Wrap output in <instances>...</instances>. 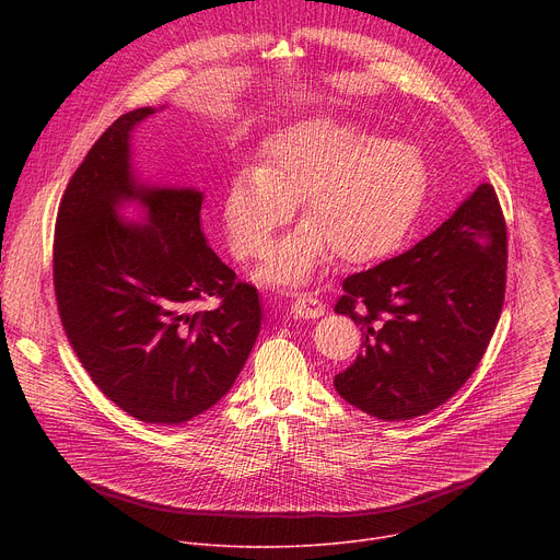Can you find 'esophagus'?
<instances>
[{"mask_svg": "<svg viewBox=\"0 0 560 560\" xmlns=\"http://www.w3.org/2000/svg\"><path fill=\"white\" fill-rule=\"evenodd\" d=\"M292 312L303 318H318L326 314V305L318 301V296L312 292H294Z\"/></svg>", "mask_w": 560, "mask_h": 560, "instance_id": "obj_1", "label": "esophagus"}]
</instances>
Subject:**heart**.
<instances>
[{"label":"heart","instance_id":"heart-1","mask_svg":"<svg viewBox=\"0 0 560 560\" xmlns=\"http://www.w3.org/2000/svg\"><path fill=\"white\" fill-rule=\"evenodd\" d=\"M428 192L421 152L332 117L296 119L272 132L255 168H238L223 192L228 244L259 257L299 206L303 223L277 242L259 268L275 285L305 281L332 253L365 264L394 250Z\"/></svg>","mask_w":560,"mask_h":560}]
</instances>
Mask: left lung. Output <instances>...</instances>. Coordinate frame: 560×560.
<instances>
[{
	"label": "left lung",
	"mask_w": 560,
	"mask_h": 560,
	"mask_svg": "<svg viewBox=\"0 0 560 560\" xmlns=\"http://www.w3.org/2000/svg\"><path fill=\"white\" fill-rule=\"evenodd\" d=\"M508 225L490 184L408 253L343 281L335 312L363 341L337 392L381 421L443 406L481 363L505 299Z\"/></svg>",
	"instance_id": "obj_1"
}]
</instances>
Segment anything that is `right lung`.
Wrapping results in <instances>:
<instances>
[{"instance_id":"1","label":"right lung","mask_w":560,"mask_h":560,"mask_svg":"<svg viewBox=\"0 0 560 560\" xmlns=\"http://www.w3.org/2000/svg\"><path fill=\"white\" fill-rule=\"evenodd\" d=\"M154 108L121 115L89 150L59 203L52 283L66 337L93 383L143 423L179 425L232 387L261 330L257 288L214 255L203 195L141 184L130 132ZM137 200L147 217L126 224ZM217 295L214 311L194 305Z\"/></svg>"}]
</instances>
